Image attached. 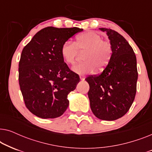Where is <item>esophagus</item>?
I'll use <instances>...</instances> for the list:
<instances>
[{"instance_id":"obj_1","label":"esophagus","mask_w":152,"mask_h":152,"mask_svg":"<svg viewBox=\"0 0 152 152\" xmlns=\"http://www.w3.org/2000/svg\"><path fill=\"white\" fill-rule=\"evenodd\" d=\"M80 80H82V81H84L85 80V78H84V76H80Z\"/></svg>"}]
</instances>
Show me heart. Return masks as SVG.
<instances>
[{
  "label": "heart",
  "mask_w": 152,
  "mask_h": 152,
  "mask_svg": "<svg viewBox=\"0 0 152 152\" xmlns=\"http://www.w3.org/2000/svg\"><path fill=\"white\" fill-rule=\"evenodd\" d=\"M80 53L86 51L84 62L76 64L72 71L78 75L92 73L95 70L102 71L108 66L113 55V48L109 41L93 31L85 32L77 38L75 42L68 40L64 43L61 48L62 59L68 65H72Z\"/></svg>",
  "instance_id": "heart-1"
}]
</instances>
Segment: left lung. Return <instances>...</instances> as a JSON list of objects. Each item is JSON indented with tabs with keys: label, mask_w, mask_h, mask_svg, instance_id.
<instances>
[{
	"label": "left lung",
	"mask_w": 152,
	"mask_h": 152,
	"mask_svg": "<svg viewBox=\"0 0 152 152\" xmlns=\"http://www.w3.org/2000/svg\"><path fill=\"white\" fill-rule=\"evenodd\" d=\"M99 30L107 32L113 55L101 74L85 80L90 86L91 111L99 119L111 121L125 115L134 100L138 80L136 57L121 34L111 29Z\"/></svg>",
	"instance_id": "left-lung-1"
}]
</instances>
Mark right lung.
<instances>
[{
  "instance_id": "obj_1",
  "label": "right lung",
  "mask_w": 152,
  "mask_h": 152,
  "mask_svg": "<svg viewBox=\"0 0 152 152\" xmlns=\"http://www.w3.org/2000/svg\"><path fill=\"white\" fill-rule=\"evenodd\" d=\"M83 29L47 27L39 31L23 49L18 64V81L26 107L37 117L61 116L69 104L67 99L80 77L68 68L61 48Z\"/></svg>"
}]
</instances>
